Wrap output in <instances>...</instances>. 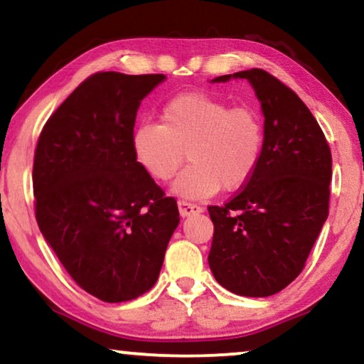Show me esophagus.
<instances>
[{"label": "esophagus", "instance_id": "esophagus-1", "mask_svg": "<svg viewBox=\"0 0 364 364\" xmlns=\"http://www.w3.org/2000/svg\"><path fill=\"white\" fill-rule=\"evenodd\" d=\"M178 212H181L182 218H186L188 215H192V213L203 212V208L196 205V203H188L186 200H178Z\"/></svg>", "mask_w": 364, "mask_h": 364}]
</instances>
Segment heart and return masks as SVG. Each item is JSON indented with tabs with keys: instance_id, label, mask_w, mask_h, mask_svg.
Segmentation results:
<instances>
[{
	"instance_id": "obj_1",
	"label": "heart",
	"mask_w": 364,
	"mask_h": 364,
	"mask_svg": "<svg viewBox=\"0 0 364 364\" xmlns=\"http://www.w3.org/2000/svg\"><path fill=\"white\" fill-rule=\"evenodd\" d=\"M162 124L144 122L132 132L139 166L156 181H171L172 193L200 200L245 186L260 166L265 146L263 119L253 107L230 104L203 92H183L162 109Z\"/></svg>"
}]
</instances>
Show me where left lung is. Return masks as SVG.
Here are the masks:
<instances>
[{"instance_id": "8db88e82", "label": "left lung", "mask_w": 364, "mask_h": 364, "mask_svg": "<svg viewBox=\"0 0 364 364\" xmlns=\"http://www.w3.org/2000/svg\"><path fill=\"white\" fill-rule=\"evenodd\" d=\"M247 79L265 117V146L253 177L223 207H208V267L223 288L270 296L300 275L328 218L331 152L305 102L263 69L210 82Z\"/></svg>"}]
</instances>
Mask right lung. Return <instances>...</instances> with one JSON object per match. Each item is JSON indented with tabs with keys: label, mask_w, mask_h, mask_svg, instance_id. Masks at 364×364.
Segmentation results:
<instances>
[{
	"label": "right lung",
	"mask_w": 364,
	"mask_h": 364,
	"mask_svg": "<svg viewBox=\"0 0 364 364\" xmlns=\"http://www.w3.org/2000/svg\"><path fill=\"white\" fill-rule=\"evenodd\" d=\"M164 74L97 73L39 136L33 166L44 240L82 290L107 303L151 290L178 222L176 198L139 166L132 132Z\"/></svg>",
	"instance_id": "right-lung-1"
}]
</instances>
